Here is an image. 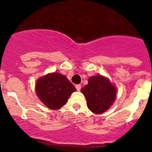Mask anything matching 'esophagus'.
<instances>
[{
	"mask_svg": "<svg viewBox=\"0 0 152 152\" xmlns=\"http://www.w3.org/2000/svg\"><path fill=\"white\" fill-rule=\"evenodd\" d=\"M75 88H76V89H77V91H80V88H81V86L80 85V84H77V85L75 86Z\"/></svg>",
	"mask_w": 152,
	"mask_h": 152,
	"instance_id": "34e87169",
	"label": "esophagus"
}]
</instances>
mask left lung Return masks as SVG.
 Masks as SVG:
<instances>
[{"instance_id":"8db88e82","label":"left lung","mask_w":152,"mask_h":152,"mask_svg":"<svg viewBox=\"0 0 152 152\" xmlns=\"http://www.w3.org/2000/svg\"><path fill=\"white\" fill-rule=\"evenodd\" d=\"M80 91L86 97L88 109L96 114L107 111L116 96V87L101 75L89 77L88 84Z\"/></svg>"}]
</instances>
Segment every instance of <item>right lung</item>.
<instances>
[{"instance_id": "obj_1", "label": "right lung", "mask_w": 152, "mask_h": 152, "mask_svg": "<svg viewBox=\"0 0 152 152\" xmlns=\"http://www.w3.org/2000/svg\"><path fill=\"white\" fill-rule=\"evenodd\" d=\"M76 88L64 75L50 73L37 80L36 92L42 103L51 110L61 108Z\"/></svg>"}]
</instances>
